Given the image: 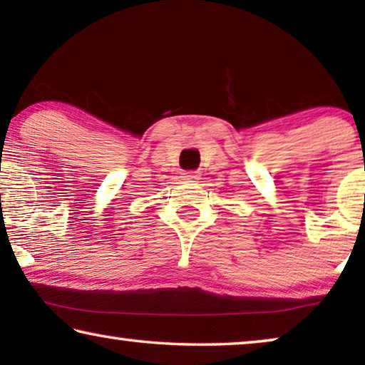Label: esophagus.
Returning <instances> with one entry per match:
<instances>
[{"label": "esophagus", "mask_w": 365, "mask_h": 365, "mask_svg": "<svg viewBox=\"0 0 365 365\" xmlns=\"http://www.w3.org/2000/svg\"><path fill=\"white\" fill-rule=\"evenodd\" d=\"M185 178H187V180H198V172H188Z\"/></svg>", "instance_id": "obj_1"}]
</instances>
